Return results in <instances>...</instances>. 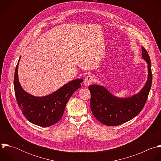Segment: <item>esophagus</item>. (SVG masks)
Returning <instances> with one entry per match:
<instances>
[{
    "label": "esophagus",
    "mask_w": 161,
    "mask_h": 161,
    "mask_svg": "<svg viewBox=\"0 0 161 161\" xmlns=\"http://www.w3.org/2000/svg\"><path fill=\"white\" fill-rule=\"evenodd\" d=\"M94 81V77L93 76L89 75V76H87L86 77L84 83L86 86H87V85H89V84H92Z\"/></svg>",
    "instance_id": "obj_1"
}]
</instances>
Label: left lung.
Returning <instances> with one entry per match:
<instances>
[{"mask_svg":"<svg viewBox=\"0 0 161 161\" xmlns=\"http://www.w3.org/2000/svg\"><path fill=\"white\" fill-rule=\"evenodd\" d=\"M142 58L148 64V79L145 86L131 97L120 98L102 86L91 85V110L99 122L108 126H116L135 117L142 111L147 100L152 86V74L150 56L142 47Z\"/></svg>","mask_w":161,"mask_h":161,"instance_id":"left-lung-1","label":"left lung"}]
</instances>
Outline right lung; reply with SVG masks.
Listing matches in <instances>:
<instances>
[{
  "mask_svg": "<svg viewBox=\"0 0 161 161\" xmlns=\"http://www.w3.org/2000/svg\"><path fill=\"white\" fill-rule=\"evenodd\" d=\"M17 63L14 77L15 96L19 108L27 120L32 124L49 127L62 117L66 105L74 92L81 87L83 79L73 80L55 92L43 97H36L25 92L21 87L18 75Z\"/></svg>",
  "mask_w": 161,
  "mask_h": 161,
  "instance_id": "right-lung-1",
  "label": "right lung"
}]
</instances>
